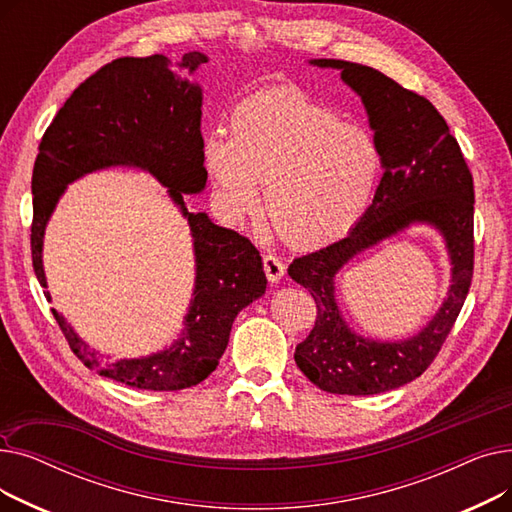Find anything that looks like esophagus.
I'll return each mask as SVG.
<instances>
[{
  "label": "esophagus",
  "instance_id": "esophagus-1",
  "mask_svg": "<svg viewBox=\"0 0 512 512\" xmlns=\"http://www.w3.org/2000/svg\"><path fill=\"white\" fill-rule=\"evenodd\" d=\"M263 270H265L267 280L278 282L284 276L286 267H284L280 257H276V255H263Z\"/></svg>",
  "mask_w": 512,
  "mask_h": 512
}]
</instances>
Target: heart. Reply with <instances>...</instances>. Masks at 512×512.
I'll return each mask as SVG.
<instances>
[{
  "label": "heart",
  "instance_id": "heart-1",
  "mask_svg": "<svg viewBox=\"0 0 512 512\" xmlns=\"http://www.w3.org/2000/svg\"><path fill=\"white\" fill-rule=\"evenodd\" d=\"M203 164L234 215L263 209L290 245L317 247L342 236L373 193L380 153L371 134L301 93H259L236 105L230 134L213 130Z\"/></svg>",
  "mask_w": 512,
  "mask_h": 512
}]
</instances>
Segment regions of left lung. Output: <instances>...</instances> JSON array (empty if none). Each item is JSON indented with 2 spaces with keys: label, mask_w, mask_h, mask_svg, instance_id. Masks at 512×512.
Segmentation results:
<instances>
[{
  "label": "left lung",
  "mask_w": 512,
  "mask_h": 512,
  "mask_svg": "<svg viewBox=\"0 0 512 512\" xmlns=\"http://www.w3.org/2000/svg\"><path fill=\"white\" fill-rule=\"evenodd\" d=\"M313 64L340 70L344 83L361 95L384 176L351 234L288 265V276L311 292L317 307L315 326L297 346L294 361L326 392L380 394L413 382L432 365L463 309L475 257L473 176L446 120L423 95L363 64ZM415 221L432 223L445 234L453 261L449 299L428 328L409 341L375 343L353 335L339 317L333 276L348 258Z\"/></svg>",
  "instance_id": "obj_1"
}]
</instances>
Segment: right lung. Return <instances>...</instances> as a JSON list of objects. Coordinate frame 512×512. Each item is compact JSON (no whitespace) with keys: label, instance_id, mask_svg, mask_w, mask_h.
<instances>
[{"label":"right lung","instance_id":"obj_1","mask_svg":"<svg viewBox=\"0 0 512 512\" xmlns=\"http://www.w3.org/2000/svg\"><path fill=\"white\" fill-rule=\"evenodd\" d=\"M207 58L188 51L176 64L195 72ZM107 166H137L170 188L195 240V299L178 342L143 359L103 361L51 309L72 353L103 378L139 390L172 392L197 386L218 367L232 321L265 292V274L253 242L215 226L205 213L188 211L184 193L207 182L201 137V89L172 72L166 56L118 58L91 74L60 107L39 143L33 168L31 253L37 280L43 274V232L68 182ZM47 299H49V292ZM51 301V299H49Z\"/></svg>","mask_w":512,"mask_h":512}]
</instances>
